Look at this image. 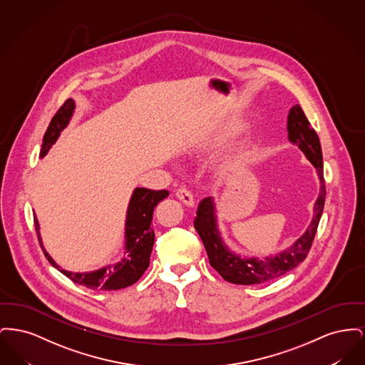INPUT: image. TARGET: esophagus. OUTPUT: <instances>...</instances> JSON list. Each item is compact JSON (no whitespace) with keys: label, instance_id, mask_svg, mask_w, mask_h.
<instances>
[{"label":"esophagus","instance_id":"obj_1","mask_svg":"<svg viewBox=\"0 0 365 365\" xmlns=\"http://www.w3.org/2000/svg\"><path fill=\"white\" fill-rule=\"evenodd\" d=\"M176 197L189 208H194L195 202H194V198H192V194L190 191L186 190V189H179L176 191Z\"/></svg>","mask_w":365,"mask_h":365}]
</instances>
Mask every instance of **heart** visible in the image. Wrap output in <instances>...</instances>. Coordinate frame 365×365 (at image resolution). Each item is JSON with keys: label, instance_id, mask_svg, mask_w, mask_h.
I'll return each mask as SVG.
<instances>
[{"label": "heart", "instance_id": "1", "mask_svg": "<svg viewBox=\"0 0 365 365\" xmlns=\"http://www.w3.org/2000/svg\"><path fill=\"white\" fill-rule=\"evenodd\" d=\"M225 138H226V133L215 134L212 138H209L208 140L200 143L198 148H200V149L213 148V146H216V145H220V143L225 140ZM231 168H232V164H231V163H226V164H223V167H222V173H228V171H231Z\"/></svg>", "mask_w": 365, "mask_h": 365}]
</instances>
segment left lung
Instances as JSON below:
<instances>
[{
    "label": "left lung",
    "mask_w": 365,
    "mask_h": 365,
    "mask_svg": "<svg viewBox=\"0 0 365 365\" xmlns=\"http://www.w3.org/2000/svg\"><path fill=\"white\" fill-rule=\"evenodd\" d=\"M287 137L290 143L298 146V149L311 161L320 180L319 195L313 204L312 220L305 232L294 242L282 252L264 259H259L256 256H243L231 250V247H228L225 242L217 225V209L213 197L204 198L198 207L194 228L205 246L210 265L230 283L260 284L279 278L305 260L312 246L313 238L324 208L326 185L323 176V155L320 140L299 105H294L287 115Z\"/></svg>",
    "instance_id": "left-lung-1"
}]
</instances>
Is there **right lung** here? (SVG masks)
Masks as SVG:
<instances>
[{"label": "right lung", "instance_id": "obj_1", "mask_svg": "<svg viewBox=\"0 0 365 365\" xmlns=\"http://www.w3.org/2000/svg\"><path fill=\"white\" fill-rule=\"evenodd\" d=\"M75 108V101L72 98H68L54 115L43 135V143L39 155L41 158L48 155L51 148L60 137L61 131L70 124ZM168 195L170 192L167 190H149L143 187L134 189L125 213L122 259L110 264H105L98 269L87 272H71L67 269H63L46 252L41 237L39 222L36 219V215H34L35 230L38 234L39 245L53 267L76 284L85 286L87 289L96 292L120 290L124 287H128L134 284L149 267L150 253L155 243V231L150 227L153 212L157 204L165 200Z\"/></svg>", "mask_w": 365, "mask_h": 365}]
</instances>
